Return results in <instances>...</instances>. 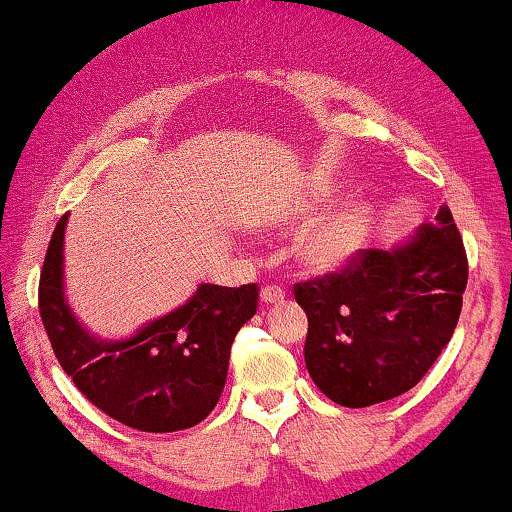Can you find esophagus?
Wrapping results in <instances>:
<instances>
[{
	"mask_svg": "<svg viewBox=\"0 0 512 512\" xmlns=\"http://www.w3.org/2000/svg\"><path fill=\"white\" fill-rule=\"evenodd\" d=\"M261 299L266 304H280V301H285V289L277 285H266L261 289Z\"/></svg>",
	"mask_w": 512,
	"mask_h": 512,
	"instance_id": "obj_1",
	"label": "esophagus"
}]
</instances>
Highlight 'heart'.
<instances>
[{
	"mask_svg": "<svg viewBox=\"0 0 512 512\" xmlns=\"http://www.w3.org/2000/svg\"><path fill=\"white\" fill-rule=\"evenodd\" d=\"M320 201L323 199H311L304 204L289 208L285 213L287 223H299L306 220L311 213L318 211ZM370 230V213L368 208L361 204H351L337 211L334 216L325 218L323 223L311 227L304 237H301L299 246V258L304 261V266L311 270H332L344 266L351 256H356V251L361 249L368 239Z\"/></svg>",
	"mask_w": 512,
	"mask_h": 512,
	"instance_id": "heart-1",
	"label": "heart"
}]
</instances>
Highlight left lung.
Returning a JSON list of instances; mask_svg holds the SVG:
<instances>
[{
	"instance_id": "obj_1",
	"label": "left lung",
	"mask_w": 512,
	"mask_h": 512,
	"mask_svg": "<svg viewBox=\"0 0 512 512\" xmlns=\"http://www.w3.org/2000/svg\"><path fill=\"white\" fill-rule=\"evenodd\" d=\"M465 285L468 254L449 206L403 246L361 249L342 270L296 282L313 382L346 408L406 394L451 342Z\"/></svg>"
}]
</instances>
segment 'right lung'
Returning a JSON list of instances; mask_svg holds the SVG:
<instances>
[{"label": "right lung", "instance_id": "1", "mask_svg": "<svg viewBox=\"0 0 512 512\" xmlns=\"http://www.w3.org/2000/svg\"><path fill=\"white\" fill-rule=\"evenodd\" d=\"M61 216L44 256L40 318L56 361L92 406L140 432L199 425L223 394L230 349L254 318L258 285H201L178 311L154 320L125 342H99L82 330L63 299Z\"/></svg>", "mask_w": 512, "mask_h": 512}]
</instances>
